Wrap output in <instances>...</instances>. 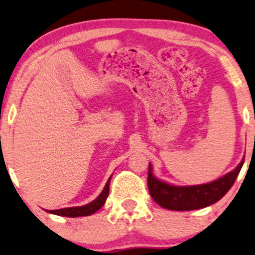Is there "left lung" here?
<instances>
[{"instance_id": "8db88e82", "label": "left lung", "mask_w": 255, "mask_h": 255, "mask_svg": "<svg viewBox=\"0 0 255 255\" xmlns=\"http://www.w3.org/2000/svg\"><path fill=\"white\" fill-rule=\"evenodd\" d=\"M244 161L231 173L213 182L188 187L172 186L154 178L151 165L148 168V189L150 196L161 207L170 211H193L207 207L219 201L230 191L239 175Z\"/></svg>"}]
</instances>
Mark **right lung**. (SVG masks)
I'll use <instances>...</instances> for the list:
<instances>
[{"label":"right lung","mask_w":255,"mask_h":255,"mask_svg":"<svg viewBox=\"0 0 255 255\" xmlns=\"http://www.w3.org/2000/svg\"><path fill=\"white\" fill-rule=\"evenodd\" d=\"M111 178L108 179L107 183H106L104 191L101 192L98 198L94 201L89 202L88 205L81 206V207H68V208H62V209H55V211H47L48 213H53L56 215H61V217H68V218H76V217H87L95 213L96 211H99L102 206L105 205L106 199H107L108 193H109V183H111Z\"/></svg>","instance_id":"1"}]
</instances>
